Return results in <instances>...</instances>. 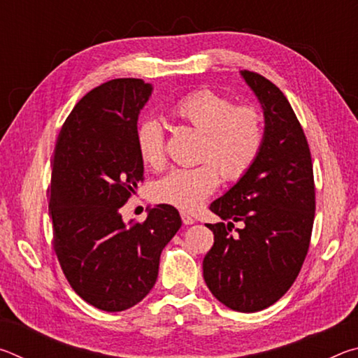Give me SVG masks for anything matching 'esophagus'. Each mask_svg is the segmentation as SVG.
I'll use <instances>...</instances> for the list:
<instances>
[{"label":"esophagus","mask_w":358,"mask_h":358,"mask_svg":"<svg viewBox=\"0 0 358 358\" xmlns=\"http://www.w3.org/2000/svg\"><path fill=\"white\" fill-rule=\"evenodd\" d=\"M181 221H183L185 226H191V224L196 222V220L189 213H186V211H181Z\"/></svg>","instance_id":"obj_1"}]
</instances>
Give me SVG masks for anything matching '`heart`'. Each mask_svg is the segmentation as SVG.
Instances as JSON below:
<instances>
[{
    "label": "heart",
    "instance_id": "obj_1",
    "mask_svg": "<svg viewBox=\"0 0 358 358\" xmlns=\"http://www.w3.org/2000/svg\"><path fill=\"white\" fill-rule=\"evenodd\" d=\"M175 120L203 134L199 159L203 164L173 169L156 181L155 199L185 211H192L224 180L237 181L250 171L264 145V118L254 106H234L227 96L197 90L171 108ZM164 129L155 118L138 121L136 145L145 166L157 169L164 162Z\"/></svg>",
    "mask_w": 358,
    "mask_h": 358
}]
</instances>
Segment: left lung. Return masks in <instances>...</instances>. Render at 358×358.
Returning <instances> with one entry per match:
<instances>
[{
    "mask_svg": "<svg viewBox=\"0 0 358 358\" xmlns=\"http://www.w3.org/2000/svg\"><path fill=\"white\" fill-rule=\"evenodd\" d=\"M264 108V145L256 162L210 210L215 243L203 257L210 292L234 311L256 313L292 286L313 232L316 191L305 132L286 96L257 72L241 71ZM234 222L242 227L231 234Z\"/></svg>",
    "mask_w": 358,
    "mask_h": 358,
    "instance_id": "8db88e82",
    "label": "left lung"
}]
</instances>
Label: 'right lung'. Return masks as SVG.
<instances>
[{
	"mask_svg": "<svg viewBox=\"0 0 358 358\" xmlns=\"http://www.w3.org/2000/svg\"><path fill=\"white\" fill-rule=\"evenodd\" d=\"M151 92L141 78H115L85 94L59 131L52 162L53 250L71 287L107 313L147 296L161 252L181 227L167 203L150 208L143 222L126 224L120 213L143 180L136 128Z\"/></svg>",
	"mask_w": 358,
	"mask_h": 358,
	"instance_id": "right-lung-1",
	"label": "right lung"
}]
</instances>
